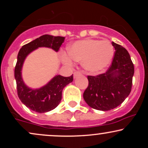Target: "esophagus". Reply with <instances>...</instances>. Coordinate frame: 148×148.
Segmentation results:
<instances>
[{
    "label": "esophagus",
    "mask_w": 148,
    "mask_h": 148,
    "mask_svg": "<svg viewBox=\"0 0 148 148\" xmlns=\"http://www.w3.org/2000/svg\"><path fill=\"white\" fill-rule=\"evenodd\" d=\"M81 72H80V71H76V72H74V78L77 77L78 76L81 75Z\"/></svg>",
    "instance_id": "1"
}]
</instances>
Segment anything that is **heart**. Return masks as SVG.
<instances>
[{
  "mask_svg": "<svg viewBox=\"0 0 148 148\" xmlns=\"http://www.w3.org/2000/svg\"><path fill=\"white\" fill-rule=\"evenodd\" d=\"M67 52L69 56H62L64 63L71 65L72 60L82 61L85 70L92 74H97L104 70L111 63L114 56V48L108 40L86 39L71 45Z\"/></svg>",
  "mask_w": 148,
  "mask_h": 148,
  "instance_id": "obj_1",
  "label": "heart"
}]
</instances>
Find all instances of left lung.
<instances>
[{
    "label": "left lung",
    "instance_id": "8db88e82",
    "mask_svg": "<svg viewBox=\"0 0 148 148\" xmlns=\"http://www.w3.org/2000/svg\"><path fill=\"white\" fill-rule=\"evenodd\" d=\"M113 61L106 72L88 76V86L84 98L88 106L99 111H110L125 101L132 90L134 64L128 51L115 42Z\"/></svg>",
    "mask_w": 148,
    "mask_h": 148
}]
</instances>
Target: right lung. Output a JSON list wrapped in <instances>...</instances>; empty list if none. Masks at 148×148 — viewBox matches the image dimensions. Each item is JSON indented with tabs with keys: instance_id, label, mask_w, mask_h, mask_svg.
<instances>
[{
	"instance_id": "add662e5",
	"label": "right lung",
	"mask_w": 148,
	"mask_h": 148,
	"mask_svg": "<svg viewBox=\"0 0 148 148\" xmlns=\"http://www.w3.org/2000/svg\"><path fill=\"white\" fill-rule=\"evenodd\" d=\"M64 39V37L44 35L23 45L18 52L14 69L18 97L21 102L32 111L42 113L54 109L60 102L63 88L72 82L73 75L69 77L56 76L44 87L35 90L30 89L24 84L21 78L23 61L30 52L38 47H49L58 51Z\"/></svg>"
}]
</instances>
